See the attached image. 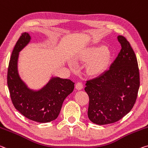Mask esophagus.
Returning <instances> with one entry per match:
<instances>
[{"instance_id": "obj_1", "label": "esophagus", "mask_w": 148, "mask_h": 148, "mask_svg": "<svg viewBox=\"0 0 148 148\" xmlns=\"http://www.w3.org/2000/svg\"><path fill=\"white\" fill-rule=\"evenodd\" d=\"M76 88L78 90H81L83 88V84L82 82H78L76 84Z\"/></svg>"}]
</instances>
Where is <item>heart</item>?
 Here are the masks:
<instances>
[{
  "instance_id": "1",
  "label": "heart",
  "mask_w": 148,
  "mask_h": 148,
  "mask_svg": "<svg viewBox=\"0 0 148 148\" xmlns=\"http://www.w3.org/2000/svg\"><path fill=\"white\" fill-rule=\"evenodd\" d=\"M111 53L105 46H100L87 52L83 56L82 60L86 62H92L89 66V70L92 74H97L106 69L109 64ZM72 69H76V65L73 62H69Z\"/></svg>"
}]
</instances>
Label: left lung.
<instances>
[{
  "label": "left lung",
  "mask_w": 148,
  "mask_h": 148,
  "mask_svg": "<svg viewBox=\"0 0 148 148\" xmlns=\"http://www.w3.org/2000/svg\"><path fill=\"white\" fill-rule=\"evenodd\" d=\"M121 50L109 69L86 82L90 98L88 115L99 125L121 120L131 111L137 98L140 74L137 58L125 37L119 36Z\"/></svg>",
  "instance_id": "1"
}]
</instances>
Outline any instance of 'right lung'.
I'll return each instance as SVG.
<instances>
[{"label": "right lung", "instance_id": "obj_1", "mask_svg": "<svg viewBox=\"0 0 148 148\" xmlns=\"http://www.w3.org/2000/svg\"><path fill=\"white\" fill-rule=\"evenodd\" d=\"M31 37L24 32L12 53L7 74V84L14 106L30 120L49 123L57 118L65 98L74 90V83L69 79L52 77L39 90L28 88L19 76L18 60L19 53L29 43Z\"/></svg>", "mask_w": 148, "mask_h": 148}]
</instances>
